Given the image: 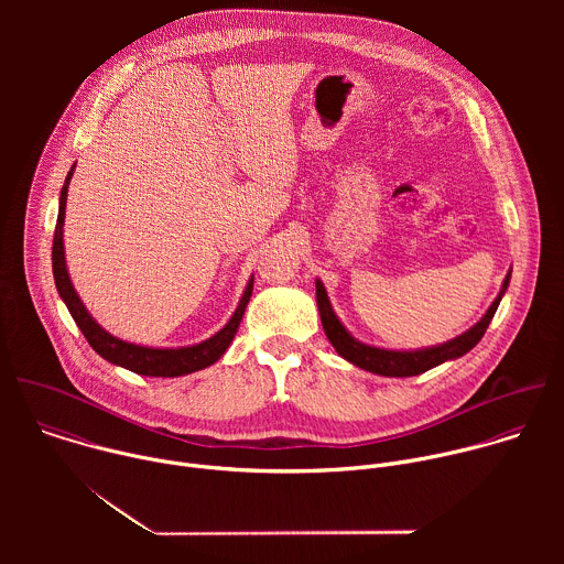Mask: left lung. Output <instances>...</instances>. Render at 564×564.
Instances as JSON below:
<instances>
[{
	"mask_svg": "<svg viewBox=\"0 0 564 564\" xmlns=\"http://www.w3.org/2000/svg\"><path fill=\"white\" fill-rule=\"evenodd\" d=\"M511 281V270L507 272L502 288L496 296V301L489 305V310L481 314V318L477 321L475 326H470L466 333L457 335L451 341L437 344V346H429V348H415V350H390V348H377L370 344H364L359 339H355L350 335V330L341 324V318L337 316L330 296L326 292V285L321 283V279H316V305H318V314H321V326L326 330L328 341L333 344V348L339 352V357H344L346 361H350L352 366L368 370L372 375H381V377H413V375H422L444 361H453L464 357L468 350H473L477 346V341L485 337L491 318L509 288Z\"/></svg>",
	"mask_w": 564,
	"mask_h": 564,
	"instance_id": "obj_1",
	"label": "left lung"
}]
</instances>
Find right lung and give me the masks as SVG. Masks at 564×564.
Listing matches in <instances>:
<instances>
[{
  "label": "right lung",
  "mask_w": 564,
  "mask_h": 564,
  "mask_svg": "<svg viewBox=\"0 0 564 564\" xmlns=\"http://www.w3.org/2000/svg\"><path fill=\"white\" fill-rule=\"evenodd\" d=\"M73 172H75V165L68 170L66 181L59 192L57 225H55V234H53V279H55V288L59 292V299L68 307L73 321L77 324V328L83 330V335L87 337L91 348L109 364H116L120 368H127L135 375H144V377H183V375H189V372H196V370H203V368L216 364L229 348V344L240 326V318H243V314H246V307H248L252 290H254V276H250V281H248L243 294H240V301L227 324L216 335H212L209 339H205L200 344L178 346V348H153V346H140V344H131L120 337H113L98 324V321L91 316V312L87 310V305L83 303V299H79V294L73 288L70 276H68V268H66L64 216H66V194H68Z\"/></svg>",
  "instance_id": "right-lung-1"
}]
</instances>
